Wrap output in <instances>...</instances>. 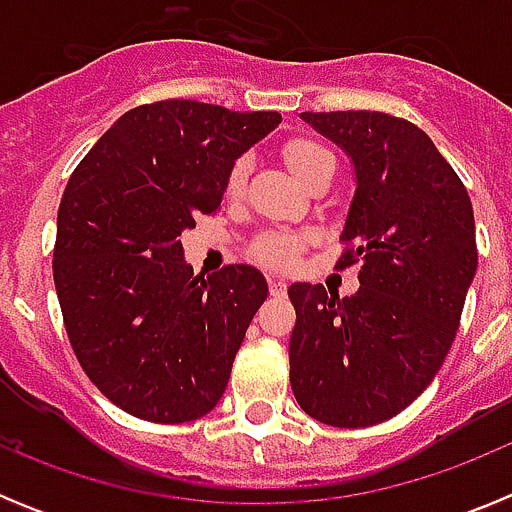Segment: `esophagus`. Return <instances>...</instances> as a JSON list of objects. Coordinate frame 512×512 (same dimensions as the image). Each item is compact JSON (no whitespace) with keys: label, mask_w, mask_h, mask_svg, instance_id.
<instances>
[{"label":"esophagus","mask_w":512,"mask_h":512,"mask_svg":"<svg viewBox=\"0 0 512 512\" xmlns=\"http://www.w3.org/2000/svg\"><path fill=\"white\" fill-rule=\"evenodd\" d=\"M269 292H271V297H284V295H287V282H284V279L271 277L269 279Z\"/></svg>","instance_id":"obj_1"}]
</instances>
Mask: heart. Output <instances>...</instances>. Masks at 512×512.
Here are the masks:
<instances>
[{
	"mask_svg": "<svg viewBox=\"0 0 512 512\" xmlns=\"http://www.w3.org/2000/svg\"><path fill=\"white\" fill-rule=\"evenodd\" d=\"M284 158H287L289 169L300 176L302 182H310L312 176L318 174L325 166H336L333 161V153L328 148H323L315 140L297 138L289 140L284 146ZM248 179V158H238L228 174V194L235 197L241 194L246 187ZM305 246V238L295 233H266L261 238H256L251 246V259L259 261V264L271 266V269H289L295 264L297 253Z\"/></svg>",
	"mask_w": 512,
	"mask_h": 512,
	"instance_id": "b5f03b06",
	"label": "heart"
}]
</instances>
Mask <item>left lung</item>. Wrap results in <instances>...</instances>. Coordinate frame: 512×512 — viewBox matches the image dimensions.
Returning a JSON list of instances; mask_svg holds the SVG:
<instances>
[{
    "mask_svg": "<svg viewBox=\"0 0 512 512\" xmlns=\"http://www.w3.org/2000/svg\"><path fill=\"white\" fill-rule=\"evenodd\" d=\"M351 156L356 194L338 269L359 292L292 284L289 382L310 418L366 428L395 418L433 382L456 338L477 271L467 187L433 140L402 117L302 112Z\"/></svg>",
    "mask_w": 512,
    "mask_h": 512,
    "instance_id": "8db88e82",
    "label": "left lung"
}]
</instances>
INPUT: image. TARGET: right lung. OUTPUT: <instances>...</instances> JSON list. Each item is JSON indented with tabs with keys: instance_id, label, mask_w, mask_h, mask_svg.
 I'll list each match as a JSON object with an SVG mask.
<instances>
[{
	"instance_id": "1",
	"label": "right lung",
	"mask_w": 512,
	"mask_h": 512,
	"mask_svg": "<svg viewBox=\"0 0 512 512\" xmlns=\"http://www.w3.org/2000/svg\"><path fill=\"white\" fill-rule=\"evenodd\" d=\"M282 122L164 99L125 112L71 174L53 282L81 369L151 423H189L228 387L269 287L253 266L194 274L179 235L223 202L235 158Z\"/></svg>"
}]
</instances>
